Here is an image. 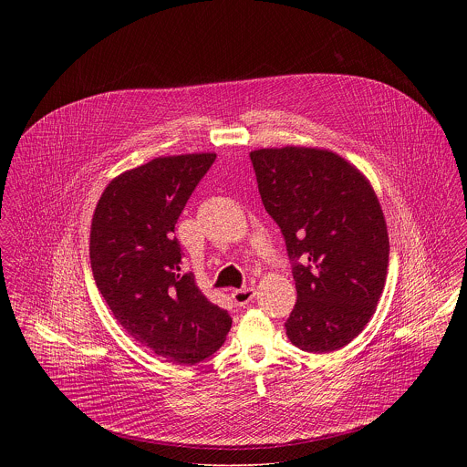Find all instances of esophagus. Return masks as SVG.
Wrapping results in <instances>:
<instances>
[{
	"instance_id": "esophagus-1",
	"label": "esophagus",
	"mask_w": 467,
	"mask_h": 467,
	"mask_svg": "<svg viewBox=\"0 0 467 467\" xmlns=\"http://www.w3.org/2000/svg\"><path fill=\"white\" fill-rule=\"evenodd\" d=\"M254 296H255V289L254 287H243V289L232 291V298L235 302V306H239V307L248 306L254 300Z\"/></svg>"
}]
</instances>
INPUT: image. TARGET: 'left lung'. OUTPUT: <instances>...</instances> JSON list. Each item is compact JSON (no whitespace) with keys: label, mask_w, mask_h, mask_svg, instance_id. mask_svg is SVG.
<instances>
[{"label":"left lung","mask_w":467,"mask_h":467,"mask_svg":"<svg viewBox=\"0 0 467 467\" xmlns=\"http://www.w3.org/2000/svg\"><path fill=\"white\" fill-rule=\"evenodd\" d=\"M267 213L293 261L296 304L285 334L326 354L370 322L389 267V232L370 182L345 158L318 147L250 152Z\"/></svg>","instance_id":"obj_1"}]
</instances>
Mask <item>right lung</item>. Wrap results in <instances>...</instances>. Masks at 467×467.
Wrapping results in <instances>:
<instances>
[{"label": "right lung", "mask_w": 467, "mask_h": 467, "mask_svg": "<svg viewBox=\"0 0 467 467\" xmlns=\"http://www.w3.org/2000/svg\"><path fill=\"white\" fill-rule=\"evenodd\" d=\"M213 152L154 158L113 178L97 202L89 261L100 295L126 333L176 365L212 356L232 327L192 273H182L172 235Z\"/></svg>", "instance_id": "1"}]
</instances>
